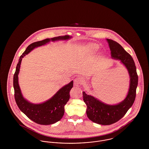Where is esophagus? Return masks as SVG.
<instances>
[{
  "mask_svg": "<svg viewBox=\"0 0 149 149\" xmlns=\"http://www.w3.org/2000/svg\"><path fill=\"white\" fill-rule=\"evenodd\" d=\"M83 81V78H81L80 77H78V78H76L74 80V85H76V86L81 85L82 84Z\"/></svg>",
  "mask_w": 149,
  "mask_h": 149,
  "instance_id": "esophagus-1",
  "label": "esophagus"
}]
</instances>
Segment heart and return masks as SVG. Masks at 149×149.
Returning <instances> with one entry per match:
<instances>
[{
    "instance_id": "1",
    "label": "heart",
    "mask_w": 149,
    "mask_h": 149,
    "mask_svg": "<svg viewBox=\"0 0 149 149\" xmlns=\"http://www.w3.org/2000/svg\"><path fill=\"white\" fill-rule=\"evenodd\" d=\"M98 49V47L97 45H94V44H91V45H88L86 47L85 50L88 51H89V52H93V51H96Z\"/></svg>"
}]
</instances>
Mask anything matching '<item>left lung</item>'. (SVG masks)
<instances>
[{
    "label": "left lung",
    "instance_id": "obj_1",
    "mask_svg": "<svg viewBox=\"0 0 149 149\" xmlns=\"http://www.w3.org/2000/svg\"><path fill=\"white\" fill-rule=\"evenodd\" d=\"M107 40L112 57L120 60L126 67L130 76V85L126 98L120 104L114 106L106 104L92 96L87 95L85 92H83V100L87 106L88 117L93 122L102 125L113 124L126 114L135 101L138 84V75L132 57L118 43L112 40Z\"/></svg>",
    "mask_w": 149,
    "mask_h": 149
}]
</instances>
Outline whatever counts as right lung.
Listing matches in <instances>:
<instances>
[{"mask_svg":"<svg viewBox=\"0 0 149 149\" xmlns=\"http://www.w3.org/2000/svg\"><path fill=\"white\" fill-rule=\"evenodd\" d=\"M69 36H58L51 38H46L40 41L32 43L29 45L25 51L22 54L17 65L13 77V87L14 98L19 109L30 120L36 123L48 125L55 123L60 120L64 114V106L70 98V92L73 86V81L63 86L49 100L39 104H34L24 99L18 84V75L19 72L20 65L22 58L27 55L31 51L38 46H41L50 42L59 40H68Z\"/></svg>","mask_w":149,"mask_h":149,"instance_id":"add662e5","label":"right lung"}]
</instances>
